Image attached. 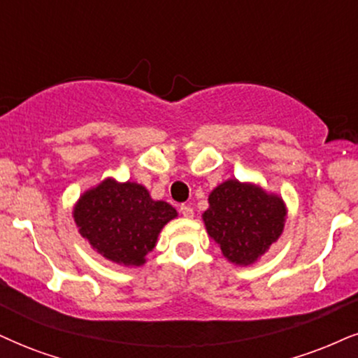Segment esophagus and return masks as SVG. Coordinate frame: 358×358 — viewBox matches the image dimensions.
Wrapping results in <instances>:
<instances>
[{
  "label": "esophagus",
  "instance_id": "esophagus-1",
  "mask_svg": "<svg viewBox=\"0 0 358 358\" xmlns=\"http://www.w3.org/2000/svg\"><path fill=\"white\" fill-rule=\"evenodd\" d=\"M179 210H180V214L184 215V217H187V219H191V217H194V209L191 206H187V204H182L179 207Z\"/></svg>",
  "mask_w": 358,
  "mask_h": 358
}]
</instances>
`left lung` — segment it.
I'll use <instances>...</instances> for the list:
<instances>
[{"label": "left lung", "instance_id": "obj_1", "mask_svg": "<svg viewBox=\"0 0 358 358\" xmlns=\"http://www.w3.org/2000/svg\"><path fill=\"white\" fill-rule=\"evenodd\" d=\"M202 217L224 257L247 266L279 239L285 222V206L280 197L234 179L210 192L209 209Z\"/></svg>", "mask_w": 358, "mask_h": 358}]
</instances>
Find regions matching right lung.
Here are the masks:
<instances>
[{
    "label": "right lung",
    "mask_w": 358,
    "mask_h": 358,
    "mask_svg": "<svg viewBox=\"0 0 358 358\" xmlns=\"http://www.w3.org/2000/svg\"><path fill=\"white\" fill-rule=\"evenodd\" d=\"M178 213L152 201L145 187L106 179L85 192L74 207L79 232L101 255L124 266H141L156 245L157 234Z\"/></svg>",
    "instance_id": "obj_1"
}]
</instances>
